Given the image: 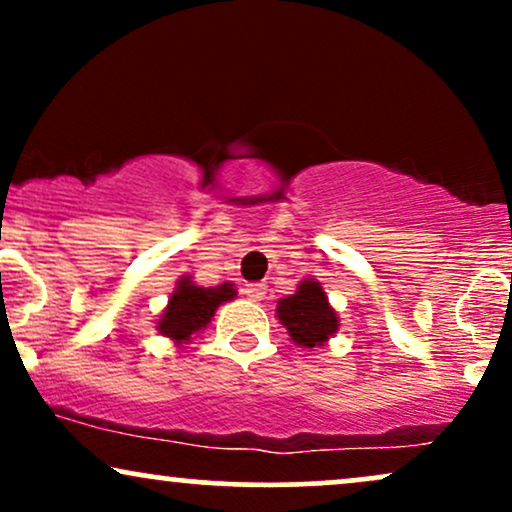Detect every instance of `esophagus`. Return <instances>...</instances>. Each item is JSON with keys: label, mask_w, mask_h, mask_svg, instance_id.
Instances as JSON below:
<instances>
[{"label": "esophagus", "mask_w": 512, "mask_h": 512, "mask_svg": "<svg viewBox=\"0 0 512 512\" xmlns=\"http://www.w3.org/2000/svg\"><path fill=\"white\" fill-rule=\"evenodd\" d=\"M243 293L250 298V301H262L264 293H267V286H264V284H245Z\"/></svg>", "instance_id": "1"}]
</instances>
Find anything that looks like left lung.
Returning <instances> with one entry per match:
<instances>
[{"mask_svg":"<svg viewBox=\"0 0 512 512\" xmlns=\"http://www.w3.org/2000/svg\"><path fill=\"white\" fill-rule=\"evenodd\" d=\"M276 315L281 325H286L293 342L308 349L325 344L339 327L337 313L327 303L322 286L313 279L303 281L293 296L281 298L276 305Z\"/></svg>","mask_w":512,"mask_h":512,"instance_id":"1","label":"left lung"}]
</instances>
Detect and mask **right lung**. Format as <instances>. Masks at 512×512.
<instances>
[{"instance_id": "1", "label": "right lung", "mask_w": 512, "mask_h": 512, "mask_svg": "<svg viewBox=\"0 0 512 512\" xmlns=\"http://www.w3.org/2000/svg\"><path fill=\"white\" fill-rule=\"evenodd\" d=\"M233 296H236L233 284L202 289V286H195L185 276V279L178 281V289L170 296L168 308L163 310L158 332L175 339L178 344H187L192 334L207 327V322L214 317V310L221 303L231 301Z\"/></svg>"}]
</instances>
